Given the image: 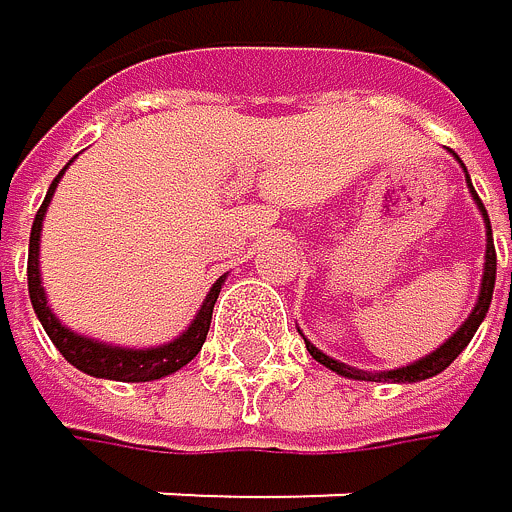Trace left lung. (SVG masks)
<instances>
[{
    "mask_svg": "<svg viewBox=\"0 0 512 512\" xmlns=\"http://www.w3.org/2000/svg\"><path fill=\"white\" fill-rule=\"evenodd\" d=\"M464 171H467V168H464ZM467 187H470V193H473V202H476V208L482 211V221H485V267H482L479 298H476V304H473L470 316L464 319V325H461L455 334H451V338H448L442 347H436L433 353L421 356L418 362H408V365H402V368H390V371H362V368H353V365H347V362H341V359H331V356H325L319 347H313V344L304 338V344H307L310 356H313L319 365L331 368L334 375L350 378V381H378V384H381V381H390V384H418V381L436 378L439 371H445L451 362H455V359L464 353V347L473 341L476 328L482 325V319H485V313H488V304H491V291H495V270H498L495 242H491V221H488V211H485L482 199L476 196V190H473V184H470V174H467ZM298 331H301V328H298Z\"/></svg>",
    "mask_w": 512,
    "mask_h": 512,
    "instance_id": "8db88e82",
    "label": "left lung"
}]
</instances>
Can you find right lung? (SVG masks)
<instances>
[{
    "label": "right lung",
    "instance_id": "add662e5",
    "mask_svg": "<svg viewBox=\"0 0 512 512\" xmlns=\"http://www.w3.org/2000/svg\"><path fill=\"white\" fill-rule=\"evenodd\" d=\"M70 168V162H67ZM51 181L48 193H45V202L42 208L36 211V221H33V230H30V258H27V285H30V304L45 328V334L51 338V344L61 350V356L76 365L79 371L91 378H107V381H125V384H144V381H159V378H168L174 375L178 368H184L205 344V334H208V325H211V310H214V301H218L221 294V285L227 276H221L218 282L211 285V291L205 294V301L199 307V313L193 316V322L178 334L174 341L168 344H159V347H116V344H107V341H97V338H85V334L67 328L61 319H57L48 307V298H45V288H42V270H39V242H42V221H45V211H48V202L61 184L64 171Z\"/></svg>",
    "mask_w": 512,
    "mask_h": 512
}]
</instances>
